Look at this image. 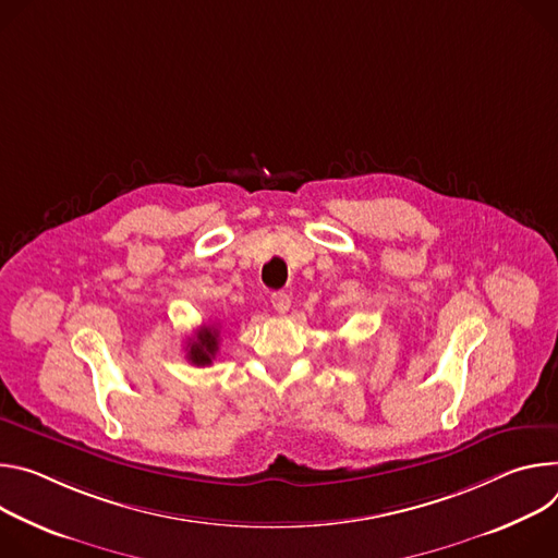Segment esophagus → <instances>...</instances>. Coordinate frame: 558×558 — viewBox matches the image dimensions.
<instances>
[{
    "label": "esophagus",
    "instance_id": "esophagus-1",
    "mask_svg": "<svg viewBox=\"0 0 558 558\" xmlns=\"http://www.w3.org/2000/svg\"><path fill=\"white\" fill-rule=\"evenodd\" d=\"M270 301H272V307H275V311H277L279 315H286V313L290 311V303H292V299H290V294H288V292H272Z\"/></svg>",
    "mask_w": 558,
    "mask_h": 558
}]
</instances>
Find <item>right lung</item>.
Masks as SVG:
<instances>
[{"instance_id":"1","label":"right lung","mask_w":558,"mask_h":558,"mask_svg":"<svg viewBox=\"0 0 558 558\" xmlns=\"http://www.w3.org/2000/svg\"><path fill=\"white\" fill-rule=\"evenodd\" d=\"M189 359L195 365H210L217 350H219V328L217 326H202L193 343H189Z\"/></svg>"}]
</instances>
